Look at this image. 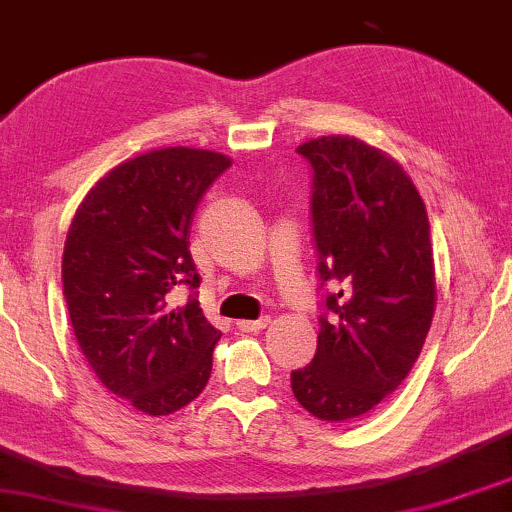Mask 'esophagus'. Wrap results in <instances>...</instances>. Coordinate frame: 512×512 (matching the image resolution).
Here are the masks:
<instances>
[{
  "mask_svg": "<svg viewBox=\"0 0 512 512\" xmlns=\"http://www.w3.org/2000/svg\"><path fill=\"white\" fill-rule=\"evenodd\" d=\"M267 324H269V317H260V319H240V322H236L238 331H245V334H252V331H262Z\"/></svg>",
  "mask_w": 512,
  "mask_h": 512,
  "instance_id": "esophagus-1",
  "label": "esophagus"
}]
</instances>
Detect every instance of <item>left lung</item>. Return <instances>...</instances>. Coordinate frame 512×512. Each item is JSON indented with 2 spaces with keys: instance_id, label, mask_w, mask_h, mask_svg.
Returning a JSON list of instances; mask_svg holds the SVG:
<instances>
[{
  "instance_id": "8db88e82",
  "label": "left lung",
  "mask_w": 512,
  "mask_h": 512,
  "mask_svg": "<svg viewBox=\"0 0 512 512\" xmlns=\"http://www.w3.org/2000/svg\"><path fill=\"white\" fill-rule=\"evenodd\" d=\"M298 155L312 166L322 315L317 353L291 372V389L319 420L346 422L377 408L420 357L436 300L429 219L405 171L357 138L310 140Z\"/></svg>"
}]
</instances>
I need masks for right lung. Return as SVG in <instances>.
Wrapping results in <instances>:
<instances>
[{
	"label": "right lung",
	"instance_id": "1",
	"mask_svg": "<svg viewBox=\"0 0 512 512\" xmlns=\"http://www.w3.org/2000/svg\"><path fill=\"white\" fill-rule=\"evenodd\" d=\"M231 166L217 152L164 147L109 171L80 202L61 281L73 334L107 391L145 415L200 396L221 334L197 303L190 226L202 195ZM186 285L187 305L168 293Z\"/></svg>",
	"mask_w": 512,
	"mask_h": 512
}]
</instances>
